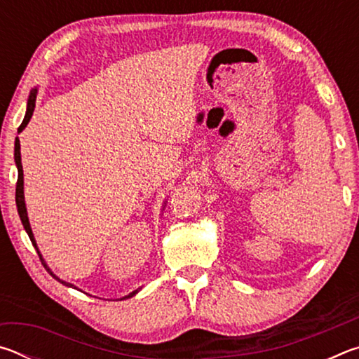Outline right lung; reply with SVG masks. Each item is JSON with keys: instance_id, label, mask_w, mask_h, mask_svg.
<instances>
[{"instance_id": "obj_1", "label": "right lung", "mask_w": 359, "mask_h": 359, "mask_svg": "<svg viewBox=\"0 0 359 359\" xmlns=\"http://www.w3.org/2000/svg\"><path fill=\"white\" fill-rule=\"evenodd\" d=\"M36 95H38V87H34V88L32 90V92H29V96H28V102H27V112H25V118H23L22 125L19 126V133H22L23 130H25V126L28 125L29 118H32V115H33V112H34V106H36ZM14 160H15L17 171H19V179H17V188H15V203H17V210H19V215H20V220H22L23 228H25L27 234H28V238L32 239L33 245H34V248H36V252H38L39 258H41V261H42V264L46 266V269H47L48 272H50V276H52L53 278H57L58 282H62L63 285H66V287L76 288L74 285H72V283H69V282H65V280H62V278H60L58 276L53 274V272L50 271V267H48V266H47V263H46V261H44V258H42V255H41L39 248H38V244H36L34 234H33V231H32V226H29V220H28V212H27V204H25V194H23V168H22V156H20V141H19V137H15ZM139 290H141V288H137V290H135V291H131L130 294H126V296H123V297H120V301H123V299H128V297H133V296H135V294L137 293Z\"/></svg>"}]
</instances>
